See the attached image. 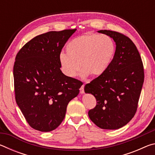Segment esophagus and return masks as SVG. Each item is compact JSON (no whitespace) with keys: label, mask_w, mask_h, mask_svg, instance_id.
Masks as SVG:
<instances>
[{"label":"esophagus","mask_w":155,"mask_h":155,"mask_svg":"<svg viewBox=\"0 0 155 155\" xmlns=\"http://www.w3.org/2000/svg\"><path fill=\"white\" fill-rule=\"evenodd\" d=\"M84 87H85V85H83L81 86V88H80V93L81 94H83V93H85V91H84Z\"/></svg>","instance_id":"obj_1"}]
</instances>
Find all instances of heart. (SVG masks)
<instances>
[{"instance_id":"1","label":"heart","mask_w":155,"mask_h":155,"mask_svg":"<svg viewBox=\"0 0 155 155\" xmlns=\"http://www.w3.org/2000/svg\"><path fill=\"white\" fill-rule=\"evenodd\" d=\"M65 50L67 54L59 55V63L65 74L74 77L81 67L83 76L96 78L108 70L115 55V45L109 36L87 33L70 40Z\"/></svg>"}]
</instances>
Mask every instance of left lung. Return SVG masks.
Returning a JSON list of instances; mask_svg holds the SVG:
<instances>
[{"label": "left lung", "instance_id": "obj_1", "mask_svg": "<svg viewBox=\"0 0 155 155\" xmlns=\"http://www.w3.org/2000/svg\"><path fill=\"white\" fill-rule=\"evenodd\" d=\"M114 39V59L108 70L86 84L85 92L94 96L96 105L88 111L90 120L103 129L124 127L134 117L144 81L143 62L133 41L122 33L101 30Z\"/></svg>", "mask_w": 155, "mask_h": 155}]
</instances>
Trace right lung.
Segmentation results:
<instances>
[{
	"mask_svg": "<svg viewBox=\"0 0 155 155\" xmlns=\"http://www.w3.org/2000/svg\"><path fill=\"white\" fill-rule=\"evenodd\" d=\"M77 29L49 31L22 47L15 57V101L31 128L53 130L64 120L68 104L79 93L83 83L60 70L59 55Z\"/></svg>",
	"mask_w": 155,
	"mask_h": 155,
	"instance_id": "obj_1",
	"label": "right lung"
}]
</instances>
